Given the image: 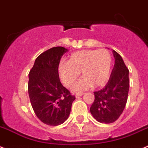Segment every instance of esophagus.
I'll return each instance as SVG.
<instances>
[{
	"label": "esophagus",
	"mask_w": 148,
	"mask_h": 148,
	"mask_svg": "<svg viewBox=\"0 0 148 148\" xmlns=\"http://www.w3.org/2000/svg\"><path fill=\"white\" fill-rule=\"evenodd\" d=\"M83 95H84V93H79V94L76 95V97H80V96H82Z\"/></svg>",
	"instance_id": "1"
}]
</instances>
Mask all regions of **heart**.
Wrapping results in <instances>:
<instances>
[{
  "mask_svg": "<svg viewBox=\"0 0 148 148\" xmlns=\"http://www.w3.org/2000/svg\"><path fill=\"white\" fill-rule=\"evenodd\" d=\"M112 67V57L104 49L84 50L71 54L68 62L60 63L58 66L61 82L67 87L74 83L81 71L82 77L72 87L75 92L90 87L104 86L108 80Z\"/></svg>",
  "mask_w": 148,
  "mask_h": 148,
  "instance_id": "heart-1",
  "label": "heart"
}]
</instances>
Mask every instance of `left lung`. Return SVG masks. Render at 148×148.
Returning a JSON list of instances; mask_svg holds the SVG:
<instances>
[{"label":"left lung","instance_id":"8db88e82","mask_svg":"<svg viewBox=\"0 0 148 148\" xmlns=\"http://www.w3.org/2000/svg\"><path fill=\"white\" fill-rule=\"evenodd\" d=\"M115 64L106 85L94 92L95 100L90 113L98 122L110 124L116 121L125 108L128 97L129 69L121 56L113 50Z\"/></svg>","mask_w":148,"mask_h":148}]
</instances>
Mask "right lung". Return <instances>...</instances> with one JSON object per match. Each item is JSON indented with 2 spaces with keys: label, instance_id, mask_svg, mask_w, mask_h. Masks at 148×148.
Segmentation results:
<instances>
[{
  "label": "right lung",
  "instance_id": "add662e5",
  "mask_svg": "<svg viewBox=\"0 0 148 148\" xmlns=\"http://www.w3.org/2000/svg\"><path fill=\"white\" fill-rule=\"evenodd\" d=\"M68 49L54 47L35 59L29 74L28 92L36 116L44 124L58 126L69 118L75 96L60 82L58 66Z\"/></svg>",
  "mask_w": 148,
  "mask_h": 148
}]
</instances>
